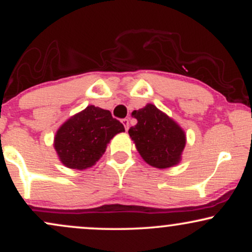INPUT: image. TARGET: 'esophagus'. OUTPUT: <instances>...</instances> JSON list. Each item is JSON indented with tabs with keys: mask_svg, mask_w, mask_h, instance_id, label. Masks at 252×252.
Listing matches in <instances>:
<instances>
[{
	"mask_svg": "<svg viewBox=\"0 0 252 252\" xmlns=\"http://www.w3.org/2000/svg\"><path fill=\"white\" fill-rule=\"evenodd\" d=\"M122 123H123L126 130H128L129 129V118H124V120H122Z\"/></svg>",
	"mask_w": 252,
	"mask_h": 252,
	"instance_id": "esophagus-1",
	"label": "esophagus"
}]
</instances>
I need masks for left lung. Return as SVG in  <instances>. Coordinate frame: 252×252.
<instances>
[{
	"label": "left lung",
	"mask_w": 252,
	"mask_h": 252,
	"mask_svg": "<svg viewBox=\"0 0 252 252\" xmlns=\"http://www.w3.org/2000/svg\"><path fill=\"white\" fill-rule=\"evenodd\" d=\"M131 115L137 124L129 129V135L147 163L164 169L180 162L186 135L178 123L153 104L134 110Z\"/></svg>",
	"instance_id": "obj_1"
}]
</instances>
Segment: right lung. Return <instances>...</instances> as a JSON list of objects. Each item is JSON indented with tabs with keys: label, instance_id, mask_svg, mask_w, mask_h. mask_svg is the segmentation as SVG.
I'll return each mask as SVG.
<instances>
[{
	"label": "right lung",
	"instance_id": "add662e5",
	"mask_svg": "<svg viewBox=\"0 0 252 252\" xmlns=\"http://www.w3.org/2000/svg\"><path fill=\"white\" fill-rule=\"evenodd\" d=\"M123 131V124L109 110L89 105L58 129L54 148L66 167L86 169L102 158L110 140Z\"/></svg>",
	"mask_w": 252,
	"mask_h": 252
}]
</instances>
